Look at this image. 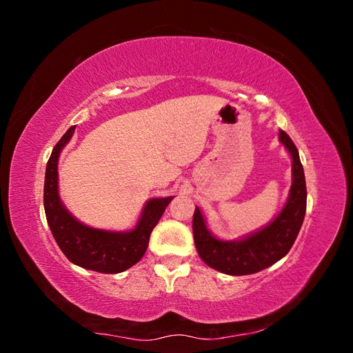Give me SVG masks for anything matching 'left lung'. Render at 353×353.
Masks as SVG:
<instances>
[{
	"mask_svg": "<svg viewBox=\"0 0 353 353\" xmlns=\"http://www.w3.org/2000/svg\"><path fill=\"white\" fill-rule=\"evenodd\" d=\"M279 140L292 157V187L283 209L271 222L237 240H222L208 228L205 216L196 206L194 244L201 261L210 268L228 275H249L279 262L292 249L305 219L306 183L301 157L290 137L280 131Z\"/></svg>",
	"mask_w": 353,
	"mask_h": 353,
	"instance_id": "left-lung-1",
	"label": "left lung"
}]
</instances>
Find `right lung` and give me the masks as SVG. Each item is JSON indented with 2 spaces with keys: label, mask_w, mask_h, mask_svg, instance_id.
<instances>
[{
  "label": "right lung",
  "mask_w": 353,
  "mask_h": 353,
  "mask_svg": "<svg viewBox=\"0 0 353 353\" xmlns=\"http://www.w3.org/2000/svg\"><path fill=\"white\" fill-rule=\"evenodd\" d=\"M74 128L77 126H70L60 138L47 163L44 209L48 227L59 248L72 263L103 274L123 272L144 256L150 234L174 196L148 199L131 230L112 231L85 225L72 215L59 193V157L70 141Z\"/></svg>",
  "instance_id": "right-lung-1"
}]
</instances>
